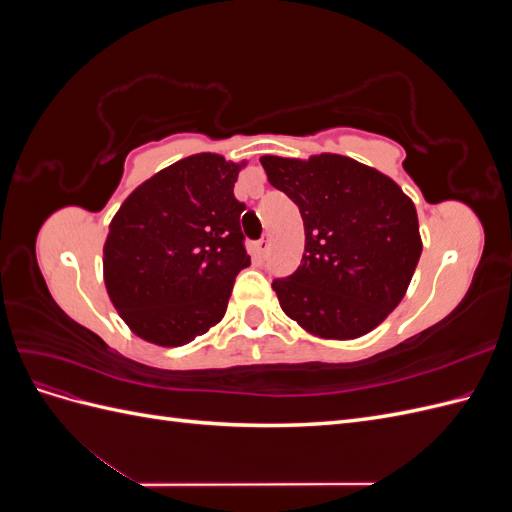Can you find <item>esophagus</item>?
<instances>
[{
	"mask_svg": "<svg viewBox=\"0 0 512 512\" xmlns=\"http://www.w3.org/2000/svg\"><path fill=\"white\" fill-rule=\"evenodd\" d=\"M254 254H256V258H258V260L267 258V254H269V239H260V241H256V243H254Z\"/></svg>",
	"mask_w": 512,
	"mask_h": 512,
	"instance_id": "esophagus-1",
	"label": "esophagus"
}]
</instances>
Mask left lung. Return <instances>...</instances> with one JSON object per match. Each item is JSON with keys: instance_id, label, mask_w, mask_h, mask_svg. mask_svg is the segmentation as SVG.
Returning <instances> with one entry per match:
<instances>
[{"instance_id": "obj_1", "label": "left lung", "mask_w": 512, "mask_h": 512, "mask_svg": "<svg viewBox=\"0 0 512 512\" xmlns=\"http://www.w3.org/2000/svg\"><path fill=\"white\" fill-rule=\"evenodd\" d=\"M260 162L305 228L299 269L271 284L284 314L329 339L376 329L404 299L423 252L412 200L376 168L333 153Z\"/></svg>"}]
</instances>
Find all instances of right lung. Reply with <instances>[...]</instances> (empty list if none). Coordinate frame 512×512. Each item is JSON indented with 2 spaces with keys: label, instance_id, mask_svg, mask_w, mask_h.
Listing matches in <instances>:
<instances>
[{
  "label": "right lung",
  "instance_id": "1",
  "mask_svg": "<svg viewBox=\"0 0 512 512\" xmlns=\"http://www.w3.org/2000/svg\"><path fill=\"white\" fill-rule=\"evenodd\" d=\"M239 164L198 153L147 179L108 226L104 282L147 342L183 346L218 324L250 265L235 198Z\"/></svg>",
  "mask_w": 512,
  "mask_h": 512
}]
</instances>
